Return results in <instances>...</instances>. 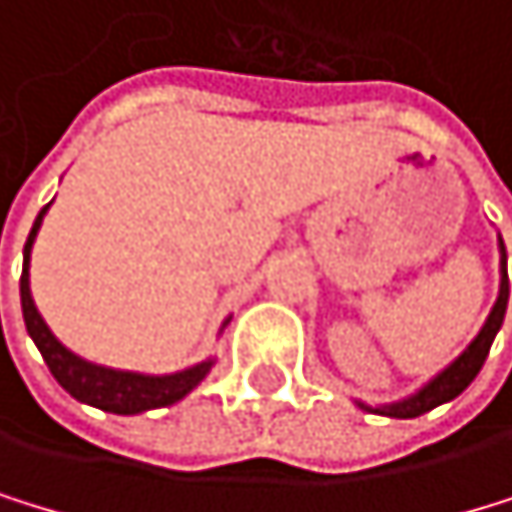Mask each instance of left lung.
Wrapping results in <instances>:
<instances>
[{"mask_svg": "<svg viewBox=\"0 0 512 512\" xmlns=\"http://www.w3.org/2000/svg\"><path fill=\"white\" fill-rule=\"evenodd\" d=\"M507 299H510L507 248H504V242H500V295H497V302H494V308H491V314H488L485 327L478 330V336L469 343V349H466L463 355H459V359H456L453 365H447L437 377H431V381H428L422 390H418V393L406 396V400H400V403H387V406H374V409L365 406V403H359V406L368 409V412H377V415H390V418H415V415L431 412L434 406H444V403L456 400V396L475 381L478 371H482V365H485V359H488V352H491L494 336H497L500 324H504Z\"/></svg>", "mask_w": 512, "mask_h": 512, "instance_id": "obj_1", "label": "left lung"}]
</instances>
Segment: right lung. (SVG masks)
<instances>
[{
  "mask_svg": "<svg viewBox=\"0 0 512 512\" xmlns=\"http://www.w3.org/2000/svg\"><path fill=\"white\" fill-rule=\"evenodd\" d=\"M49 210V204L37 213L34 229H30L27 242H24V270H21V311H24V324L30 340L37 343L43 362L49 365L56 381L75 396V400L87 403V406H97L103 412H116V415H138L147 409H163L179 403L182 396H188L194 387H198L207 371L213 368V359L201 362V365H191L185 371L176 374H138V371H116V368H103L94 362H84L78 359L75 352L65 349L53 330L46 327V321L40 318V311L30 299V248H34L37 239V229L43 223V213Z\"/></svg>",
  "mask_w": 512,
  "mask_h": 512,
  "instance_id": "add662e5",
  "label": "right lung"
}]
</instances>
